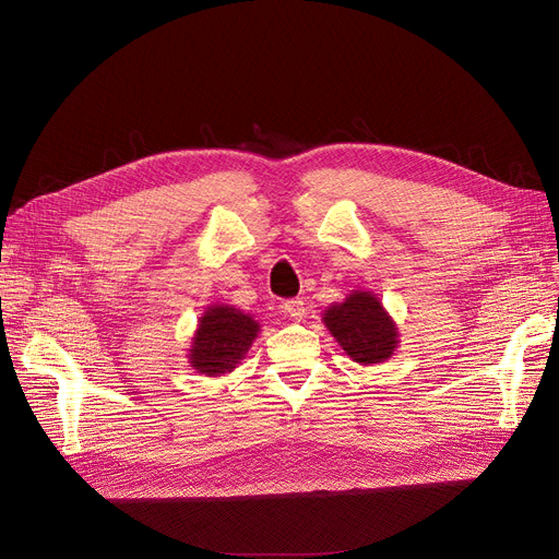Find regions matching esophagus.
Here are the masks:
<instances>
[{"mask_svg": "<svg viewBox=\"0 0 559 559\" xmlns=\"http://www.w3.org/2000/svg\"><path fill=\"white\" fill-rule=\"evenodd\" d=\"M283 312L289 319H304L306 317V304H304V299H287L283 304Z\"/></svg>", "mask_w": 559, "mask_h": 559, "instance_id": "1", "label": "esophagus"}]
</instances>
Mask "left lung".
<instances>
[{
  "label": "left lung",
  "instance_id": "left-lung-1",
  "mask_svg": "<svg viewBox=\"0 0 559 559\" xmlns=\"http://www.w3.org/2000/svg\"><path fill=\"white\" fill-rule=\"evenodd\" d=\"M324 324L346 356L360 365L385 362L399 346V329L371 292L356 289L333 304L324 312Z\"/></svg>",
  "mask_w": 559,
  "mask_h": 559
}]
</instances>
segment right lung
Masks as SVG:
<instances>
[{
    "mask_svg": "<svg viewBox=\"0 0 559 559\" xmlns=\"http://www.w3.org/2000/svg\"><path fill=\"white\" fill-rule=\"evenodd\" d=\"M258 321L233 306H211L199 319L192 337L190 365L197 373L222 376L233 371L258 337Z\"/></svg>",
    "mask_w": 559,
    "mask_h": 559,
    "instance_id": "add662e5",
    "label": "right lung"
}]
</instances>
